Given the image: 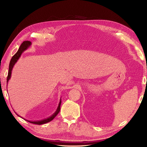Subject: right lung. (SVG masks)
<instances>
[{"mask_svg": "<svg viewBox=\"0 0 147 147\" xmlns=\"http://www.w3.org/2000/svg\"><path fill=\"white\" fill-rule=\"evenodd\" d=\"M31 45V42H30V41H24L22 43L21 45L20 46L18 52L14 54V55L13 56V57L11 58V59L10 62H9V70H8V77H7V84L9 80L11 78V72H12V69L13 68L14 65H15V63L16 62H18L19 57L21 56L22 53L24 51H25L26 49L28 48L29 47H30ZM61 100H60V102H59V105L57 107V108L56 111H55V113H54L53 115H51L50 117H48L47 119H42V120H40V121H28V120H26V119H25V120L29 122H30V123H31L37 124V125H42V124H44V123H48L49 122L51 121L52 120H53V119L57 115V114L60 111V110H61ZM17 115H18V114H17Z\"/></svg>", "mask_w": 147, "mask_h": 147, "instance_id": "obj_1", "label": "right lung"}]
</instances>
